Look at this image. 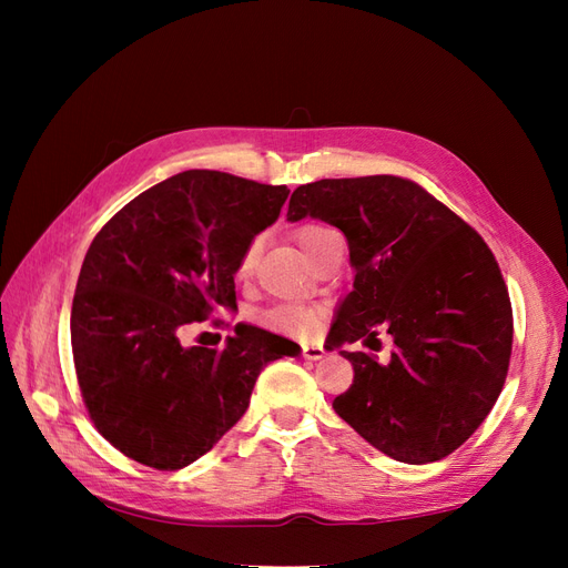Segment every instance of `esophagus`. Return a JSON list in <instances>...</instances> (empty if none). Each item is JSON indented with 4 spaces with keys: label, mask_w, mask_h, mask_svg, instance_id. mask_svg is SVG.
I'll use <instances>...</instances> for the list:
<instances>
[{
    "label": "esophagus",
    "mask_w": 568,
    "mask_h": 568,
    "mask_svg": "<svg viewBox=\"0 0 568 568\" xmlns=\"http://www.w3.org/2000/svg\"><path fill=\"white\" fill-rule=\"evenodd\" d=\"M301 351H303V357H305V359H313V363H317V359L324 357V348H322V346H315V343H305V346H303Z\"/></svg>",
    "instance_id": "34e87169"
}]
</instances>
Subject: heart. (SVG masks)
Segmentation results:
<instances>
[{
  "instance_id": "b5f03b06",
  "label": "heart",
  "mask_w": 568,
  "mask_h": 568,
  "mask_svg": "<svg viewBox=\"0 0 568 568\" xmlns=\"http://www.w3.org/2000/svg\"><path fill=\"white\" fill-rule=\"evenodd\" d=\"M329 234H332V230L320 225V222H303V225H298L294 230L296 242L305 251L307 257H311L313 251L322 244V239ZM257 251H261V242L253 239V242H248V246L244 248L242 257H239V274H248L253 270ZM257 320H261V324L270 326V329L307 334L315 329L317 311H313V307H305V305H296V303H277V305L267 307V311H263Z\"/></svg>"
}]
</instances>
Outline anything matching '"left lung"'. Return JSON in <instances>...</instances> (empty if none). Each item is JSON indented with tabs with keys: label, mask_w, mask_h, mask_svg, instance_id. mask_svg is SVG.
I'll list each match as a JSON object with an SVG mask.
<instances>
[{
	"label": "left lung",
	"mask_w": 568,
	"mask_h": 568,
	"mask_svg": "<svg viewBox=\"0 0 568 568\" xmlns=\"http://www.w3.org/2000/svg\"><path fill=\"white\" fill-rule=\"evenodd\" d=\"M346 234L353 291L332 326L334 346L390 334V363L341 351L353 384L336 415L405 464L448 457L488 417L511 355V303L493 251L448 205L395 175L298 186L286 217Z\"/></svg>",
	"instance_id": "obj_1"
}]
</instances>
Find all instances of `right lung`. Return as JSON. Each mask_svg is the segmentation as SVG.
I'll return each mask as SVG.
<instances>
[{"instance_id":"1","label":"right lung","mask_w":568,"mask_h":568,"mask_svg":"<svg viewBox=\"0 0 568 568\" xmlns=\"http://www.w3.org/2000/svg\"><path fill=\"white\" fill-rule=\"evenodd\" d=\"M288 196L217 170H186L120 209L84 255L71 343L84 407L113 448L153 469L196 462L244 417L261 369L298 343L236 324L225 348L184 346L189 326L236 311L248 242Z\"/></svg>"}]
</instances>
